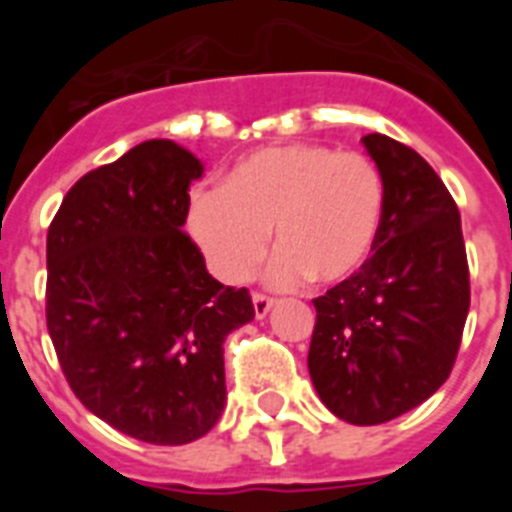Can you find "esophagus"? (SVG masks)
Instances as JSON below:
<instances>
[{
    "mask_svg": "<svg viewBox=\"0 0 512 512\" xmlns=\"http://www.w3.org/2000/svg\"><path fill=\"white\" fill-rule=\"evenodd\" d=\"M271 305H274V300H269L266 295H259V292H253V312H256V318H266L271 310Z\"/></svg>",
    "mask_w": 512,
    "mask_h": 512,
    "instance_id": "esophagus-1",
    "label": "esophagus"
}]
</instances>
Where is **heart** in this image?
Segmentation results:
<instances>
[{
    "mask_svg": "<svg viewBox=\"0 0 512 512\" xmlns=\"http://www.w3.org/2000/svg\"><path fill=\"white\" fill-rule=\"evenodd\" d=\"M384 210L377 166L354 151L315 143L261 148L233 166L223 189H197L187 225L223 282H243L264 259L269 230L279 256L274 287L307 277L338 284L372 256Z\"/></svg>",
    "mask_w": 512,
    "mask_h": 512,
    "instance_id": "obj_1",
    "label": "heart"
}]
</instances>
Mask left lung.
I'll return each instance as SVG.
<instances>
[{"label":"left lung","instance_id":"1","mask_svg":"<svg viewBox=\"0 0 512 512\" xmlns=\"http://www.w3.org/2000/svg\"><path fill=\"white\" fill-rule=\"evenodd\" d=\"M361 143L382 176V225L372 259L312 300L307 369L330 413L377 425L449 379L469 312V266L456 202L428 161L382 133Z\"/></svg>","mask_w":512,"mask_h":512}]
</instances>
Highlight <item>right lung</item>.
Returning a JSON list of instances; mask_svg holds the SVG:
<instances>
[{
    "instance_id": "obj_1",
    "label": "right lung",
    "mask_w": 512,
    "mask_h": 512,
    "mask_svg": "<svg viewBox=\"0 0 512 512\" xmlns=\"http://www.w3.org/2000/svg\"><path fill=\"white\" fill-rule=\"evenodd\" d=\"M205 166L174 140L81 176L48 228L45 320L81 405L125 436L179 446L225 410V338L248 289L212 279L184 233Z\"/></svg>"
}]
</instances>
